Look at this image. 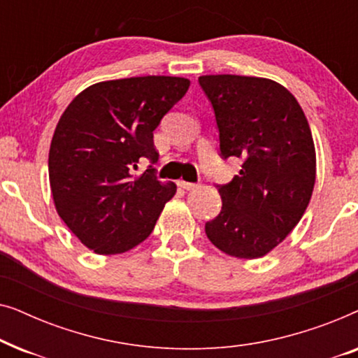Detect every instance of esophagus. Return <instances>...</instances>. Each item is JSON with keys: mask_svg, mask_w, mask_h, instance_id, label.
<instances>
[{"mask_svg": "<svg viewBox=\"0 0 358 358\" xmlns=\"http://www.w3.org/2000/svg\"><path fill=\"white\" fill-rule=\"evenodd\" d=\"M179 187H182L185 190H194L199 187V184H194V182H185V180H179Z\"/></svg>", "mask_w": 358, "mask_h": 358, "instance_id": "34e87169", "label": "esophagus"}]
</instances>
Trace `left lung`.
I'll use <instances>...</instances> for the list:
<instances>
[{"label":"left lung","instance_id":"1","mask_svg":"<svg viewBox=\"0 0 358 358\" xmlns=\"http://www.w3.org/2000/svg\"><path fill=\"white\" fill-rule=\"evenodd\" d=\"M223 159H243L229 184L218 185L222 212L205 223L210 241L228 256L257 259L300 222L316 180L315 141L301 106L267 78L205 75Z\"/></svg>","mask_w":358,"mask_h":358}]
</instances>
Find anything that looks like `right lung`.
<instances>
[{
	"mask_svg": "<svg viewBox=\"0 0 358 358\" xmlns=\"http://www.w3.org/2000/svg\"><path fill=\"white\" fill-rule=\"evenodd\" d=\"M179 76L96 83L70 102L48 151L53 203L71 233L101 256L130 251L153 231L174 182L155 169L135 176L141 158L156 163L153 131L187 92Z\"/></svg>",
	"mask_w": 358,
	"mask_h": 358,
	"instance_id": "1",
	"label": "right lung"
}]
</instances>
